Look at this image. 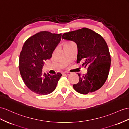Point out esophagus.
Listing matches in <instances>:
<instances>
[{"instance_id":"1","label":"esophagus","mask_w":129,"mask_h":129,"mask_svg":"<svg viewBox=\"0 0 129 129\" xmlns=\"http://www.w3.org/2000/svg\"><path fill=\"white\" fill-rule=\"evenodd\" d=\"M70 73H71L70 72H69V71H64V72H63L64 74H66V75H69V74H70Z\"/></svg>"}]
</instances>
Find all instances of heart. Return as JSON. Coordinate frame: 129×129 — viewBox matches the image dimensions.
<instances>
[{
  "mask_svg": "<svg viewBox=\"0 0 129 129\" xmlns=\"http://www.w3.org/2000/svg\"><path fill=\"white\" fill-rule=\"evenodd\" d=\"M72 43H73V42H72V41H67V42H65V44L64 45H69V44H72Z\"/></svg>",
  "mask_w": 129,
  "mask_h": 129,
  "instance_id": "1",
  "label": "heart"
}]
</instances>
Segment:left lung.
<instances>
[{
  "label": "left lung",
  "mask_w": 129,
  "mask_h": 129,
  "mask_svg": "<svg viewBox=\"0 0 129 129\" xmlns=\"http://www.w3.org/2000/svg\"><path fill=\"white\" fill-rule=\"evenodd\" d=\"M62 38L74 41L77 45V64L83 61L87 73L81 76L73 85L74 89L82 94H87L99 89L108 77L111 59L107 43L96 32L87 28L65 33Z\"/></svg>",
  "instance_id": "8db88e82"
}]
</instances>
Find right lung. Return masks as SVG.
I'll list each match as a JSON object with an SVG mask.
<instances>
[{
	"label": "right lung",
	"instance_id": "add662e5",
	"mask_svg": "<svg viewBox=\"0 0 129 129\" xmlns=\"http://www.w3.org/2000/svg\"><path fill=\"white\" fill-rule=\"evenodd\" d=\"M61 34L40 31L29 38L23 46L19 55V71L25 85L33 93L42 95L52 93L61 77L60 72L52 75L42 72L44 61L52 57Z\"/></svg>",
	"mask_w": 129,
	"mask_h": 129
}]
</instances>
